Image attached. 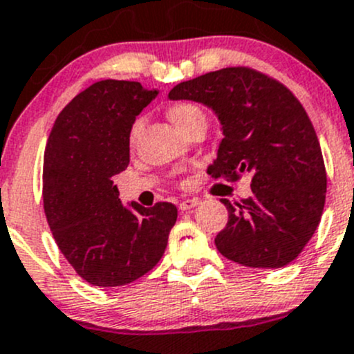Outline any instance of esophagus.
I'll return each mask as SVG.
<instances>
[{
    "label": "esophagus",
    "mask_w": 354,
    "mask_h": 354,
    "mask_svg": "<svg viewBox=\"0 0 354 354\" xmlns=\"http://www.w3.org/2000/svg\"><path fill=\"white\" fill-rule=\"evenodd\" d=\"M199 204V199L198 198H191V199H184V201H180L178 204V209L180 211H191L194 209L196 206Z\"/></svg>",
    "instance_id": "1"
}]
</instances>
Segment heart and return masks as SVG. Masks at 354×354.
I'll list each match as a JSON object with an SVG mask.
<instances>
[{
	"mask_svg": "<svg viewBox=\"0 0 354 354\" xmlns=\"http://www.w3.org/2000/svg\"><path fill=\"white\" fill-rule=\"evenodd\" d=\"M169 118L172 119V122L176 124L178 127V131H184L185 127L192 126L194 122H206V118H204V112L203 109L199 107L198 104L194 102H176V104L170 105L169 109ZM141 129V121H136L131 127V133H129V141L134 143L140 134Z\"/></svg>",
	"mask_w": 354,
	"mask_h": 354,
	"instance_id": "obj_1",
	"label": "heart"
}]
</instances>
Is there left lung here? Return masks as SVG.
<instances>
[{"mask_svg": "<svg viewBox=\"0 0 354 354\" xmlns=\"http://www.w3.org/2000/svg\"><path fill=\"white\" fill-rule=\"evenodd\" d=\"M170 100L213 109L223 140L207 167L213 178L249 174L252 196L221 199L228 223L214 239L221 256L249 268H283L298 257L320 223L327 176L304 105L283 83L252 68L206 73L174 86Z\"/></svg>", "mask_w": 354, "mask_h": 354, "instance_id": "obj_1", "label": "left lung"}]
</instances>
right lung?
<instances>
[{"instance_id": "add662e5", "label": "right lung", "mask_w": 354, "mask_h": 354, "mask_svg": "<svg viewBox=\"0 0 354 354\" xmlns=\"http://www.w3.org/2000/svg\"><path fill=\"white\" fill-rule=\"evenodd\" d=\"M158 95L138 82L102 80L59 112L44 153L42 196L57 247L86 283H133L165 252L172 203L122 206L112 177L129 163L136 115Z\"/></svg>"}]
</instances>
